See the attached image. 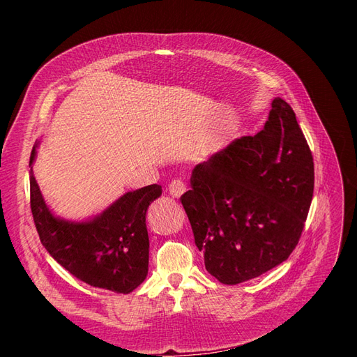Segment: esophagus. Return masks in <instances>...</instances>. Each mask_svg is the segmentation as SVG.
<instances>
[{
  "label": "esophagus",
  "instance_id": "34e87169",
  "mask_svg": "<svg viewBox=\"0 0 357 357\" xmlns=\"http://www.w3.org/2000/svg\"><path fill=\"white\" fill-rule=\"evenodd\" d=\"M168 192L172 198H180L186 192V183L180 178L172 180L171 185L168 186Z\"/></svg>",
  "mask_w": 357,
  "mask_h": 357
}]
</instances>
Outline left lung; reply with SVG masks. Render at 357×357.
Masks as SVG:
<instances>
[{
  "mask_svg": "<svg viewBox=\"0 0 357 357\" xmlns=\"http://www.w3.org/2000/svg\"><path fill=\"white\" fill-rule=\"evenodd\" d=\"M261 132L236 138L192 171L180 201L205 269L223 284L256 278L296 247L314 190V164L295 112L271 104Z\"/></svg>",
  "mask_w": 357,
  "mask_h": 357,
  "instance_id": "left-lung-1",
  "label": "left lung"
}]
</instances>
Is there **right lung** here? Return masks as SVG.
Masks as SVG:
<instances>
[{
	"label": "right lung",
	"mask_w": 357,
	"mask_h": 357,
	"mask_svg": "<svg viewBox=\"0 0 357 357\" xmlns=\"http://www.w3.org/2000/svg\"><path fill=\"white\" fill-rule=\"evenodd\" d=\"M36 147L29 158V188L31 211L41 244L61 266L82 282L116 294H131L147 277L146 213L149 205L160 197L162 188L150 185L126 192L89 220H63L49 210L32 174Z\"/></svg>",
	"instance_id": "right-lung-1"
}]
</instances>
